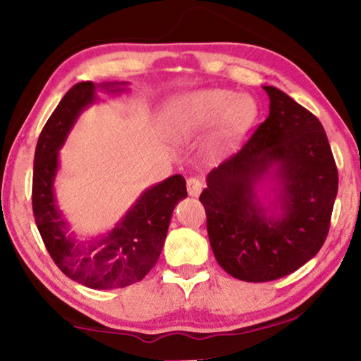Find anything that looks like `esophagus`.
Returning a JSON list of instances; mask_svg holds the SVG:
<instances>
[{
    "label": "esophagus",
    "instance_id": "34e87169",
    "mask_svg": "<svg viewBox=\"0 0 361 361\" xmlns=\"http://www.w3.org/2000/svg\"><path fill=\"white\" fill-rule=\"evenodd\" d=\"M203 190V184L202 180L197 179V177H190V179L187 180V192L190 197H198L200 193Z\"/></svg>",
    "mask_w": 361,
    "mask_h": 361
}]
</instances>
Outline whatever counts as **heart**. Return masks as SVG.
<instances>
[{"instance_id":"b5f03b06","label":"heart","mask_w":361,"mask_h":361,"mask_svg":"<svg viewBox=\"0 0 361 361\" xmlns=\"http://www.w3.org/2000/svg\"><path fill=\"white\" fill-rule=\"evenodd\" d=\"M258 108L248 95L226 88H202L169 99L164 106V126L179 140H190L216 123L209 145L223 149L234 145L257 118Z\"/></svg>"}]
</instances>
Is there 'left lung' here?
<instances>
[{
    "label": "left lung",
    "instance_id": "1",
    "mask_svg": "<svg viewBox=\"0 0 361 361\" xmlns=\"http://www.w3.org/2000/svg\"><path fill=\"white\" fill-rule=\"evenodd\" d=\"M269 116L200 195L214 258L232 277L266 282L310 262L328 237L339 176L316 116L273 85ZM269 181L274 197L259 194Z\"/></svg>",
    "mask_w": 361,
    "mask_h": 361
}]
</instances>
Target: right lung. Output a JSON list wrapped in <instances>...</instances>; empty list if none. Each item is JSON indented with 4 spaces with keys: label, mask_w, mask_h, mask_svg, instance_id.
<instances>
[{
    "label": "right lung",
    "mask_w": 361,
    "mask_h": 361,
    "mask_svg": "<svg viewBox=\"0 0 361 361\" xmlns=\"http://www.w3.org/2000/svg\"><path fill=\"white\" fill-rule=\"evenodd\" d=\"M127 82H80L61 99L38 137L33 158L32 207L48 253L66 276L90 289H118L142 281L161 255L176 204L187 197L185 179L174 174L145 188L113 229L80 240L59 209L54 180L63 148L82 111L97 103V90L118 95Z\"/></svg>",
    "instance_id": "add662e5"
}]
</instances>
